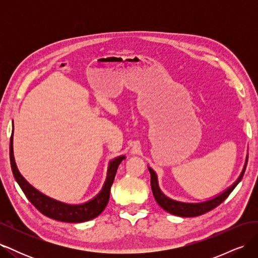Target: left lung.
<instances>
[{
	"label": "left lung",
	"mask_w": 258,
	"mask_h": 258,
	"mask_svg": "<svg viewBox=\"0 0 258 258\" xmlns=\"http://www.w3.org/2000/svg\"><path fill=\"white\" fill-rule=\"evenodd\" d=\"M247 158L248 155L246 156L245 159V165L243 167V170L238 177L237 181L233 183L230 187H228L227 189L224 190L222 194L218 195V196L207 200V201H202V202H197V204H192V202H182V201H177L174 199H171L167 197L165 194H163L159 186H158V178L157 174H156L155 171L148 167V170H150L151 173V186H152V191L155 197V200L157 201V204L165 210L167 212L176 215V216H182V217H194V216H199L205 214L212 209L216 208L217 206H220L222 202L227 198L230 192L235 189V187L239 184V182L242 179V176L244 174V171L246 168V163H247Z\"/></svg>",
	"instance_id": "left-lung-1"
}]
</instances>
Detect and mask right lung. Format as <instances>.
I'll return each instance as SVG.
<instances>
[{"instance_id":"obj_1","label":"right lung","mask_w":258,"mask_h":258,"mask_svg":"<svg viewBox=\"0 0 258 258\" xmlns=\"http://www.w3.org/2000/svg\"><path fill=\"white\" fill-rule=\"evenodd\" d=\"M10 158L13 174L15 178H16L17 183L19 184L20 188L25 192L26 197L29 199L31 204L40 211L42 214L60 222L82 223L90 221L102 213V211L107 205L108 199H110L111 186L114 182L117 168H118L120 162L126 157L124 156H119V157L113 159L110 162L107 168V176L102 189H101V191L95 198L82 205L63 204V202H60L56 199L46 196V195L35 189L32 185H30L26 181L25 177L20 174L16 166V162H15L13 152V136L11 137L10 143Z\"/></svg>"}]
</instances>
